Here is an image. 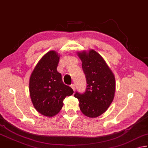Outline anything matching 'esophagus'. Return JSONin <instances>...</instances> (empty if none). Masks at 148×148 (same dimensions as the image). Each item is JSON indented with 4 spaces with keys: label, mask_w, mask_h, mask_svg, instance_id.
<instances>
[{
    "label": "esophagus",
    "mask_w": 148,
    "mask_h": 148,
    "mask_svg": "<svg viewBox=\"0 0 148 148\" xmlns=\"http://www.w3.org/2000/svg\"><path fill=\"white\" fill-rule=\"evenodd\" d=\"M71 87L72 89H73V91H75V85L74 84H72L71 85Z\"/></svg>",
    "instance_id": "esophagus-1"
}]
</instances>
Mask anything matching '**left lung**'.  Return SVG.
<instances>
[{"mask_svg": "<svg viewBox=\"0 0 148 148\" xmlns=\"http://www.w3.org/2000/svg\"><path fill=\"white\" fill-rule=\"evenodd\" d=\"M82 60L87 88L83 93L76 91L75 98L84 115L95 118L102 115L113 100L115 92L114 75L105 60L94 50L78 53Z\"/></svg>", "mask_w": 148, "mask_h": 148, "instance_id": "1", "label": "left lung"}]
</instances>
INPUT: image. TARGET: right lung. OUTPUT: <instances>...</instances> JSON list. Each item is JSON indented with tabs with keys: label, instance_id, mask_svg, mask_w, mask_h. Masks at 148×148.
<instances>
[{
	"label": "right lung",
	"instance_id": "right-lung-1",
	"mask_svg": "<svg viewBox=\"0 0 148 148\" xmlns=\"http://www.w3.org/2000/svg\"><path fill=\"white\" fill-rule=\"evenodd\" d=\"M59 56L50 51L42 57L29 79V93L35 108L42 115L53 116L63 106V100L73 93L69 86L64 84L62 75L57 71Z\"/></svg>",
	"mask_w": 148,
	"mask_h": 148
}]
</instances>
